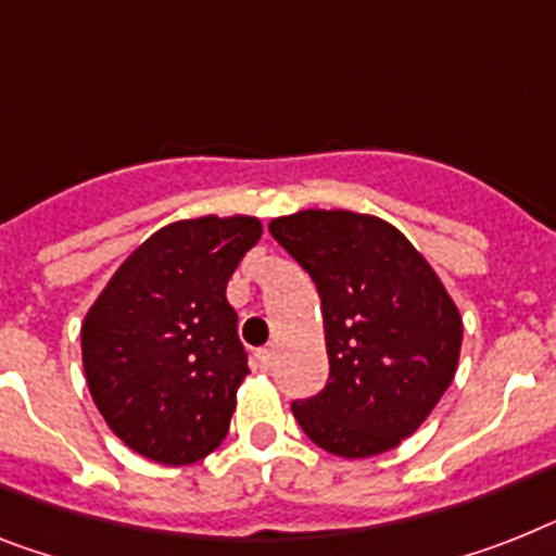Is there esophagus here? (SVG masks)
I'll use <instances>...</instances> for the list:
<instances>
[{"label":"esophagus","instance_id":"1","mask_svg":"<svg viewBox=\"0 0 556 556\" xmlns=\"http://www.w3.org/2000/svg\"><path fill=\"white\" fill-rule=\"evenodd\" d=\"M255 357H258L261 369H269V366H273V361H275V350H273V346H264V350L255 352Z\"/></svg>","mask_w":556,"mask_h":556}]
</instances>
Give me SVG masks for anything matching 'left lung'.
<instances>
[{
    "label": "left lung",
    "mask_w": 556,
    "mask_h": 556,
    "mask_svg": "<svg viewBox=\"0 0 556 556\" xmlns=\"http://www.w3.org/2000/svg\"><path fill=\"white\" fill-rule=\"evenodd\" d=\"M269 232L318 287L329 383L292 403L306 438L346 460L420 429L452 383L463 318L401 229L352 210H301Z\"/></svg>",
    "instance_id": "1"
}]
</instances>
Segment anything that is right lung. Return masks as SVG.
<instances>
[{
  "label": "right lung",
  "instance_id": "add662e5",
  "mask_svg": "<svg viewBox=\"0 0 556 556\" xmlns=\"http://www.w3.org/2000/svg\"><path fill=\"white\" fill-rule=\"evenodd\" d=\"M261 232L255 215L167 224L87 309V389L110 432L147 460L187 466L227 438L250 375L227 281Z\"/></svg>",
  "mask_w": 556,
  "mask_h": 556
}]
</instances>
